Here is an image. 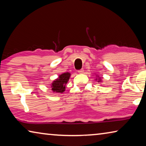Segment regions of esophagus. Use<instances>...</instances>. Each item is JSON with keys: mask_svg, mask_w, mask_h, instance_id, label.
Here are the masks:
<instances>
[{"mask_svg": "<svg viewBox=\"0 0 146 146\" xmlns=\"http://www.w3.org/2000/svg\"><path fill=\"white\" fill-rule=\"evenodd\" d=\"M84 69H81V70L78 71V73H84Z\"/></svg>", "mask_w": 146, "mask_h": 146, "instance_id": "esophagus-1", "label": "esophagus"}]
</instances>
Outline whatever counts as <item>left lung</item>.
Returning a JSON list of instances; mask_svg holds the SVG:
<instances>
[{"label":"left lung","instance_id":"8db88e82","mask_svg":"<svg viewBox=\"0 0 146 146\" xmlns=\"http://www.w3.org/2000/svg\"><path fill=\"white\" fill-rule=\"evenodd\" d=\"M98 81H100V80H98Z\"/></svg>","mask_w":146,"mask_h":146}]
</instances>
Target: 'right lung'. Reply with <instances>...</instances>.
Returning <instances> with one entry per match:
<instances>
[{
    "mask_svg": "<svg viewBox=\"0 0 146 146\" xmlns=\"http://www.w3.org/2000/svg\"><path fill=\"white\" fill-rule=\"evenodd\" d=\"M70 77V73H64L59 76L58 78L53 81L51 84V90L55 93H63L65 91L66 84Z\"/></svg>",
    "mask_w": 146,
    "mask_h": 146,
    "instance_id": "right-lung-1",
    "label": "right lung"
}]
</instances>
